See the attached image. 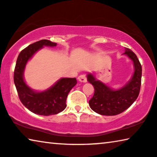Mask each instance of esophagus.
<instances>
[{"mask_svg":"<svg viewBox=\"0 0 157 157\" xmlns=\"http://www.w3.org/2000/svg\"><path fill=\"white\" fill-rule=\"evenodd\" d=\"M78 79L79 82H83V83L86 82V78L85 75H79L78 78Z\"/></svg>","mask_w":157,"mask_h":157,"instance_id":"1","label":"esophagus"}]
</instances>
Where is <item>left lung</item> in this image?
Instances as JSON below:
<instances>
[{"label": "left lung", "mask_w": 157, "mask_h": 157, "mask_svg": "<svg viewBox=\"0 0 157 157\" xmlns=\"http://www.w3.org/2000/svg\"><path fill=\"white\" fill-rule=\"evenodd\" d=\"M132 62L134 72L131 78L123 86L115 89L88 72L86 79L94 86V94L89 101L90 108L103 116H116L125 111L138 97L141 86L142 66L137 56L129 48L123 53Z\"/></svg>", "instance_id": "obj_1"}]
</instances>
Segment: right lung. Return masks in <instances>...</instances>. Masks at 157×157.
<instances>
[{"mask_svg":"<svg viewBox=\"0 0 157 157\" xmlns=\"http://www.w3.org/2000/svg\"><path fill=\"white\" fill-rule=\"evenodd\" d=\"M57 44L42 39L30 44L19 54L14 72V82L21 102L32 113L41 116L55 115L66 107L67 94L76 85V78H62L52 86L42 91L32 89L25 82L26 65L34 55L44 46L54 47Z\"/></svg>","mask_w":157,"mask_h":157,"instance_id":"obj_1","label":"right lung"}]
</instances>
